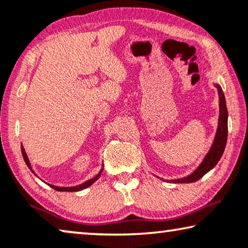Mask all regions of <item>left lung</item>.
I'll list each match as a JSON object with an SVG mask.
<instances>
[{"mask_svg": "<svg viewBox=\"0 0 248 248\" xmlns=\"http://www.w3.org/2000/svg\"><path fill=\"white\" fill-rule=\"evenodd\" d=\"M218 91L219 96V117H218V126L215 135L214 142L211 144L209 152L206 154L202 162L199 164V167L192 172L191 174L186 175L185 178L174 179V180H168L169 182H174V184H191V182L198 181L200 178H202L207 172H209L211 169L220 160V157L224 153L226 142H227V133H228V112L227 106H226V99L224 92L218 84H215Z\"/></svg>", "mask_w": 248, "mask_h": 248, "instance_id": "left-lung-1", "label": "left lung"}]
</instances>
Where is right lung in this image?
<instances>
[{
	"label": "right lung",
	"mask_w": 248,
	"mask_h": 248,
	"mask_svg": "<svg viewBox=\"0 0 248 248\" xmlns=\"http://www.w3.org/2000/svg\"><path fill=\"white\" fill-rule=\"evenodd\" d=\"M21 152H22V155H23L24 162H26V164L28 166V168L30 169V170L32 171V173L35 174V172L33 171V169H32V167H31V163H30V161H29V157H28V155H27L26 150H24L23 145H21ZM102 172H103V167H102V169H100V171L98 172V174H96L94 178L89 179V180L85 181V182H82V184L78 185V186H53V185H49V186H51L52 189L57 190V191H68V192L80 191V190H84V189H86V188H88L89 186H92L93 184H94V182H95L96 180H97V179H99L100 174H102ZM35 175H37V174H35ZM37 177H38V175H37Z\"/></svg>",
	"instance_id": "add662e5"
}]
</instances>
